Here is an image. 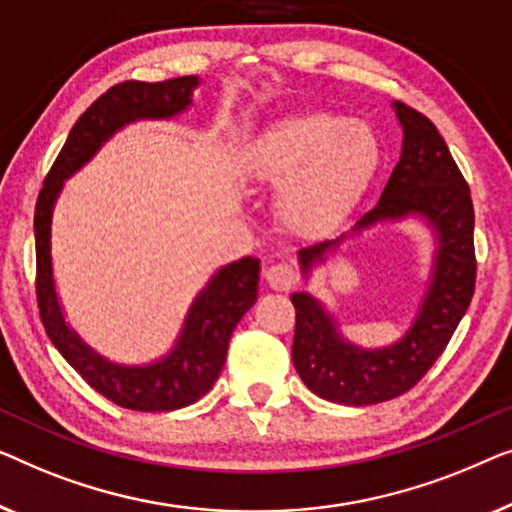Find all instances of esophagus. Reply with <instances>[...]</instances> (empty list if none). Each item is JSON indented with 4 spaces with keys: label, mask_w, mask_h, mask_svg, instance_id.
I'll use <instances>...</instances> for the list:
<instances>
[{
    "label": "esophagus",
    "mask_w": 512,
    "mask_h": 512,
    "mask_svg": "<svg viewBox=\"0 0 512 512\" xmlns=\"http://www.w3.org/2000/svg\"><path fill=\"white\" fill-rule=\"evenodd\" d=\"M266 283H269L273 290L287 292V290H292V287L299 283V271L294 269L292 264H287V262L271 264L269 269H266Z\"/></svg>",
    "instance_id": "34e87169"
}]
</instances>
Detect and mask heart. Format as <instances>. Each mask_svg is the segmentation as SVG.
Masks as SVG:
<instances>
[{
    "label": "heart",
    "mask_w": 512,
    "mask_h": 512,
    "mask_svg": "<svg viewBox=\"0 0 512 512\" xmlns=\"http://www.w3.org/2000/svg\"><path fill=\"white\" fill-rule=\"evenodd\" d=\"M380 164V141L364 122L311 113L280 122L259 141L250 176L269 185L291 183L283 213L299 232L334 225L355 206Z\"/></svg>",
    "instance_id": "heart-1"
}]
</instances>
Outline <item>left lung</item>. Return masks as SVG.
Masks as SVG:
<instances>
[{
  "label": "left lung",
  "mask_w": 512,
  "mask_h": 512,
  "mask_svg": "<svg viewBox=\"0 0 512 512\" xmlns=\"http://www.w3.org/2000/svg\"><path fill=\"white\" fill-rule=\"evenodd\" d=\"M394 109L403 127L401 160L378 204L357 220L355 229L417 213L438 232L441 248L434 280L415 325L392 348L359 350L336 334L334 322L318 301L304 292L292 294L297 311L292 343L294 369L308 390L345 406L390 401L420 383L424 373L443 355L475 292L478 262L469 183L427 115L403 102L394 104ZM341 239L301 248V266L308 269L313 262H320Z\"/></svg>",
  "instance_id": "1"
}]
</instances>
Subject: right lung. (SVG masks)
<instances>
[{
  "instance_id": "add662e5",
  "label": "right lung",
  "mask_w": 512,
  "mask_h": 512,
  "mask_svg": "<svg viewBox=\"0 0 512 512\" xmlns=\"http://www.w3.org/2000/svg\"><path fill=\"white\" fill-rule=\"evenodd\" d=\"M197 83V76H181L162 83L125 81L106 90L71 127L43 181L34 211L37 304L48 338L92 390L141 413L185 408L211 390L225 366L234 327L257 301L259 259L243 257L222 266L192 304L183 334L169 357L150 366H115L81 343L62 318L50 269V218L64 178L81 169L115 129L139 118H171L181 113L190 106Z\"/></svg>"
}]
</instances>
